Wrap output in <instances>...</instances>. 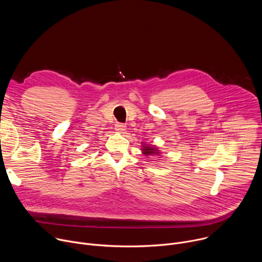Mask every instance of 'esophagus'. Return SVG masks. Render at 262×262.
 Segmentation results:
<instances>
[{
	"instance_id": "34e87169",
	"label": "esophagus",
	"mask_w": 262,
	"mask_h": 262,
	"mask_svg": "<svg viewBox=\"0 0 262 262\" xmlns=\"http://www.w3.org/2000/svg\"><path fill=\"white\" fill-rule=\"evenodd\" d=\"M125 128H126V126H125V124H123V123H117V124L115 125V129H116L118 133L124 132Z\"/></svg>"
}]
</instances>
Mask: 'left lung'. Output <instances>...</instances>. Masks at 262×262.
I'll return each mask as SVG.
<instances>
[{
    "label": "left lung",
    "instance_id": "obj_1",
    "mask_svg": "<svg viewBox=\"0 0 262 262\" xmlns=\"http://www.w3.org/2000/svg\"><path fill=\"white\" fill-rule=\"evenodd\" d=\"M143 152H144V155H146V156H151V155H154V154H159L158 152V150L157 149H155V148H152V147H149V146H143Z\"/></svg>",
    "mask_w": 262,
    "mask_h": 262
}]
</instances>
